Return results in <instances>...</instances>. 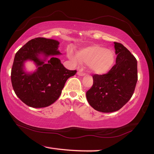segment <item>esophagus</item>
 <instances>
[{"mask_svg": "<svg viewBox=\"0 0 154 154\" xmlns=\"http://www.w3.org/2000/svg\"><path fill=\"white\" fill-rule=\"evenodd\" d=\"M77 75H79V76H84V75H85V72H82V71H79L77 72Z\"/></svg>", "mask_w": 154, "mask_h": 154, "instance_id": "esophagus-1", "label": "esophagus"}]
</instances>
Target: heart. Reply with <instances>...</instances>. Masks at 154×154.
<instances>
[{"instance_id": "b5f03b06", "label": "heart", "mask_w": 154, "mask_h": 154, "mask_svg": "<svg viewBox=\"0 0 154 154\" xmlns=\"http://www.w3.org/2000/svg\"><path fill=\"white\" fill-rule=\"evenodd\" d=\"M67 54L73 63L78 64L81 62L87 64L89 70L97 75L108 72L112 67L115 60L112 50L97 44L82 48L77 54L72 49H69Z\"/></svg>"}]
</instances>
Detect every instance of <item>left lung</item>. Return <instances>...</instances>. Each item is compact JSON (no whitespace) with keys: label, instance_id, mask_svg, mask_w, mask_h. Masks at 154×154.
I'll list each match as a JSON object with an SVG mask.
<instances>
[{"label":"left lung","instance_id":"left-lung-1","mask_svg":"<svg viewBox=\"0 0 154 154\" xmlns=\"http://www.w3.org/2000/svg\"><path fill=\"white\" fill-rule=\"evenodd\" d=\"M116 64L106 74L93 75L94 83L86 92L92 108L102 112H112L128 102L137 82V61L121 43L114 42Z\"/></svg>","mask_w":154,"mask_h":154}]
</instances>
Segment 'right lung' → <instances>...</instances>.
Instances as JSON below:
<instances>
[{"label":"right lung","instance_id":"obj_1","mask_svg":"<svg viewBox=\"0 0 154 154\" xmlns=\"http://www.w3.org/2000/svg\"><path fill=\"white\" fill-rule=\"evenodd\" d=\"M58 45L57 40L36 38L15 54L11 69L12 86L17 96L30 107L44 108L53 104L60 96L66 80L76 74V70L66 69L56 57L60 54ZM27 60L36 64L35 72L24 71V63Z\"/></svg>","mask_w":154,"mask_h":154}]
</instances>
